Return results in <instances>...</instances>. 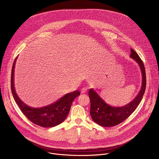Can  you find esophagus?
I'll list each match as a JSON object with an SVG mask.
<instances>
[{
  "label": "esophagus",
  "instance_id": "esophagus-1",
  "mask_svg": "<svg viewBox=\"0 0 159 159\" xmlns=\"http://www.w3.org/2000/svg\"><path fill=\"white\" fill-rule=\"evenodd\" d=\"M87 89H88L87 87H82V88L81 89V92H82V93H85V92H87Z\"/></svg>",
  "mask_w": 159,
  "mask_h": 159
}]
</instances>
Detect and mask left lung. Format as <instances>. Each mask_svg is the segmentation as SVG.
I'll list each match as a JSON object with an SVG mask.
<instances>
[{
  "label": "left lung",
  "instance_id": "8db88e82",
  "mask_svg": "<svg viewBox=\"0 0 159 159\" xmlns=\"http://www.w3.org/2000/svg\"><path fill=\"white\" fill-rule=\"evenodd\" d=\"M130 57L139 65L142 74V87L137 97L129 103L120 107H112L106 103L97 94L90 89L89 96L90 100V114L92 120L103 127H112L119 124L127 119L136 109L143 96L146 88V75L143 63L137 52L130 48Z\"/></svg>",
  "mask_w": 159,
  "mask_h": 159
}]
</instances>
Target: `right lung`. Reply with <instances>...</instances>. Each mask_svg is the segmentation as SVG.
I'll use <instances>...</instances> for the list:
<instances>
[{"label": "right lung", "instance_id": "obj_1", "mask_svg": "<svg viewBox=\"0 0 159 159\" xmlns=\"http://www.w3.org/2000/svg\"><path fill=\"white\" fill-rule=\"evenodd\" d=\"M16 58L11 74V90L16 102L26 117L32 123L43 127H52L61 124L67 117L73 100L80 95V92L75 90L66 94L56 102L41 108H33L24 103L17 96L14 84V67Z\"/></svg>", "mask_w": 159, "mask_h": 159}]
</instances>
